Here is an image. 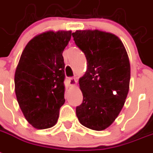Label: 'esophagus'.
<instances>
[{
    "label": "esophagus",
    "instance_id": "34e87169",
    "mask_svg": "<svg viewBox=\"0 0 153 153\" xmlns=\"http://www.w3.org/2000/svg\"><path fill=\"white\" fill-rule=\"evenodd\" d=\"M69 82L71 86H76L77 84V79L75 77H70L69 79Z\"/></svg>",
    "mask_w": 153,
    "mask_h": 153
}]
</instances>
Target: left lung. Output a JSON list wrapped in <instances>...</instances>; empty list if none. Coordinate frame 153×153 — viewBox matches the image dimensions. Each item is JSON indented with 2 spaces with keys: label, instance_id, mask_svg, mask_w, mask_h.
<instances>
[{
  "label": "left lung",
  "instance_id": "obj_1",
  "mask_svg": "<svg viewBox=\"0 0 153 153\" xmlns=\"http://www.w3.org/2000/svg\"><path fill=\"white\" fill-rule=\"evenodd\" d=\"M84 53L88 69L79 79L83 102L76 108L83 126L106 129L117 119L129 91L131 65L124 45L115 34L98 30L73 33Z\"/></svg>",
  "mask_w": 153,
  "mask_h": 153
}]
</instances>
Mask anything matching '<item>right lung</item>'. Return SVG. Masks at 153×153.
<instances>
[{
	"instance_id": "1",
	"label": "right lung",
	"mask_w": 153,
	"mask_h": 153,
	"mask_svg": "<svg viewBox=\"0 0 153 153\" xmlns=\"http://www.w3.org/2000/svg\"><path fill=\"white\" fill-rule=\"evenodd\" d=\"M71 30H48L25 47L15 73V91L26 120L34 128L56 124L65 103V64L62 52Z\"/></svg>"
}]
</instances>
